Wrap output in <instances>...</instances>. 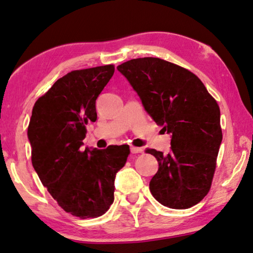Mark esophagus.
<instances>
[{"label": "esophagus", "instance_id": "1", "mask_svg": "<svg viewBox=\"0 0 253 253\" xmlns=\"http://www.w3.org/2000/svg\"><path fill=\"white\" fill-rule=\"evenodd\" d=\"M130 152H131V154H139V153H143L144 149L140 148V147H134V146H131V147H130Z\"/></svg>", "mask_w": 253, "mask_h": 253}]
</instances>
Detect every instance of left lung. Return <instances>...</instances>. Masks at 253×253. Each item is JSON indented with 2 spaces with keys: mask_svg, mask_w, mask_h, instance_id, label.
Returning <instances> with one entry per match:
<instances>
[{
  "mask_svg": "<svg viewBox=\"0 0 253 253\" xmlns=\"http://www.w3.org/2000/svg\"><path fill=\"white\" fill-rule=\"evenodd\" d=\"M117 69L149 116L170 134L168 155L147 149L158 162L151 193L170 209L198 204L211 187L222 142L219 105L194 74L163 59H132Z\"/></svg>",
  "mask_w": 253,
  "mask_h": 253,
  "instance_id": "left-lung-1",
  "label": "left lung"
}]
</instances>
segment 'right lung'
Returning <instances> with one entry per match:
<instances>
[{"mask_svg":"<svg viewBox=\"0 0 253 253\" xmlns=\"http://www.w3.org/2000/svg\"><path fill=\"white\" fill-rule=\"evenodd\" d=\"M115 72L113 65L71 71L36 101L28 127L32 165L66 212L97 217L114 202L115 178L129 146L85 147V125L97 121L96 99Z\"/></svg>","mask_w":253,"mask_h":253,"instance_id":"add662e5","label":"right lung"}]
</instances>
